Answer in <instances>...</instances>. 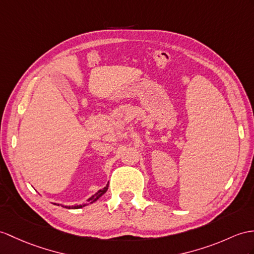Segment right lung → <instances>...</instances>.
I'll use <instances>...</instances> for the list:
<instances>
[{"label":"right lung","mask_w":254,"mask_h":254,"mask_svg":"<svg viewBox=\"0 0 254 254\" xmlns=\"http://www.w3.org/2000/svg\"><path fill=\"white\" fill-rule=\"evenodd\" d=\"M108 188H109V185H107V187L106 188H104V189H102V190H99L98 191H97V193L95 194V195H92L91 197H90V198H88L87 200H86V201H87V202H86V203H83V205H78V206H69V207H67V206H63V207H64V208H69V209H78V208H82V207H85V206H87L88 205V203H92V202H95V201H97L99 198H100V197L104 194V193H106V191L108 190ZM55 205H56V203H55ZM58 206H59V203H58Z\"/></svg>","instance_id":"obj_1"}]
</instances>
